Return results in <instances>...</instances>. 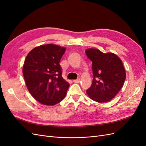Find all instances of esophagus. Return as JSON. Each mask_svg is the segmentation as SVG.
<instances>
[{
  "instance_id": "1",
  "label": "esophagus",
  "mask_w": 146,
  "mask_h": 146,
  "mask_svg": "<svg viewBox=\"0 0 146 146\" xmlns=\"http://www.w3.org/2000/svg\"><path fill=\"white\" fill-rule=\"evenodd\" d=\"M80 78H77V79H76V80H73V82L74 83H79V82H80Z\"/></svg>"
}]
</instances>
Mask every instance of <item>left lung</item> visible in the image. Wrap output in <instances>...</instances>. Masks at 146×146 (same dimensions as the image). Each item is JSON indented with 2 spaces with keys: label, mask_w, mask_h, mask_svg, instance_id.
Segmentation results:
<instances>
[{
  "label": "left lung",
  "mask_w": 146,
  "mask_h": 146,
  "mask_svg": "<svg viewBox=\"0 0 146 146\" xmlns=\"http://www.w3.org/2000/svg\"><path fill=\"white\" fill-rule=\"evenodd\" d=\"M86 54L92 61L93 80L86 93L99 103L107 102L115 96L123 85L125 70L121 60L113 53H104L96 48H88Z\"/></svg>",
  "instance_id": "1"
}]
</instances>
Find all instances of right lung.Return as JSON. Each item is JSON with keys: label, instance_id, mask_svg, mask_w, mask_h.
I'll return each mask as SVG.
<instances>
[{"label": "right lung", "instance_id": "1", "mask_svg": "<svg viewBox=\"0 0 146 146\" xmlns=\"http://www.w3.org/2000/svg\"><path fill=\"white\" fill-rule=\"evenodd\" d=\"M66 48L48 44L35 47L26 56L23 72L30 93L39 103L54 105L62 101L69 83L60 65Z\"/></svg>", "mask_w": 146, "mask_h": 146}]
</instances>
